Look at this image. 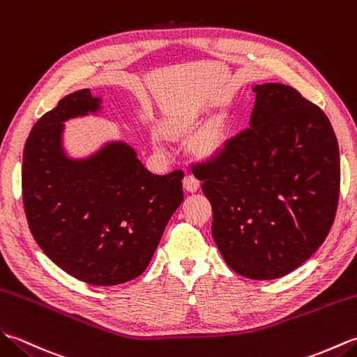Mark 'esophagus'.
Returning a JSON list of instances; mask_svg holds the SVG:
<instances>
[{
	"instance_id": "esophagus-1",
	"label": "esophagus",
	"mask_w": 357,
	"mask_h": 357,
	"mask_svg": "<svg viewBox=\"0 0 357 357\" xmlns=\"http://www.w3.org/2000/svg\"><path fill=\"white\" fill-rule=\"evenodd\" d=\"M183 188L186 192H197L200 188V181L197 180L194 176H185L183 178Z\"/></svg>"
}]
</instances>
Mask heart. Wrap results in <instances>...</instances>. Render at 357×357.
<instances>
[{"mask_svg":"<svg viewBox=\"0 0 357 357\" xmlns=\"http://www.w3.org/2000/svg\"><path fill=\"white\" fill-rule=\"evenodd\" d=\"M200 121V112L189 109L186 113L178 114L169 123L171 134H181L191 130ZM226 140V123L225 119H213L212 122L204 126L199 136L194 140V151L203 158H211L215 155L225 145Z\"/></svg>","mask_w":357,"mask_h":357,"instance_id":"obj_1","label":"heart"}]
</instances>
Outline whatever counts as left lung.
<instances>
[{
	"label": "left lung",
	"mask_w": 357,
	"mask_h": 357,
	"mask_svg": "<svg viewBox=\"0 0 357 357\" xmlns=\"http://www.w3.org/2000/svg\"><path fill=\"white\" fill-rule=\"evenodd\" d=\"M249 128L197 166L212 238L249 280H276L321 248L333 225L339 146L319 107L284 84H257ZM194 172V171H192Z\"/></svg>",
	"instance_id": "1"
}]
</instances>
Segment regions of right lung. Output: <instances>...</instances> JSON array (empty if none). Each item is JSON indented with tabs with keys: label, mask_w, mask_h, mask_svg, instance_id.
<instances>
[{
	"label": "right lung",
	"mask_w": 357,
	"mask_h": 357,
	"mask_svg": "<svg viewBox=\"0 0 357 357\" xmlns=\"http://www.w3.org/2000/svg\"><path fill=\"white\" fill-rule=\"evenodd\" d=\"M102 109L84 89L39 119L22 153V202L31 235L54 264L86 284L116 286L148 267L183 202V174L154 176L123 140L70 157L64 122Z\"/></svg>",
	"instance_id": "1"
}]
</instances>
